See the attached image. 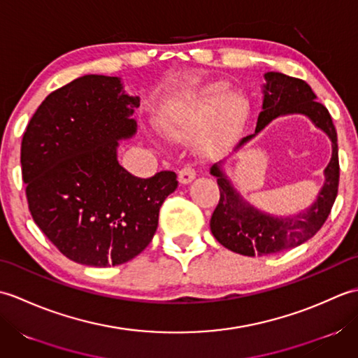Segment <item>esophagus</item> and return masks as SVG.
Instances as JSON below:
<instances>
[{"label": "esophagus", "mask_w": 358, "mask_h": 358, "mask_svg": "<svg viewBox=\"0 0 358 358\" xmlns=\"http://www.w3.org/2000/svg\"><path fill=\"white\" fill-rule=\"evenodd\" d=\"M195 178V171L192 166H185L183 169L178 172V180L181 185H189Z\"/></svg>", "instance_id": "34e87169"}]
</instances>
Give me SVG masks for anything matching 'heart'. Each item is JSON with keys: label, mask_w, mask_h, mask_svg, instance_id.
Masks as SVG:
<instances>
[{"label": "heart", "mask_w": 358, "mask_h": 358, "mask_svg": "<svg viewBox=\"0 0 358 358\" xmlns=\"http://www.w3.org/2000/svg\"><path fill=\"white\" fill-rule=\"evenodd\" d=\"M249 101L232 94L224 81H210L181 90L163 103L158 127L164 135L178 138L209 124L201 136V150L215 155L238 140L249 118Z\"/></svg>", "instance_id": "1"}]
</instances>
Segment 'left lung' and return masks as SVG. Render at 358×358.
<instances>
[{
    "label": "left lung",
    "instance_id": "1",
    "mask_svg": "<svg viewBox=\"0 0 358 358\" xmlns=\"http://www.w3.org/2000/svg\"><path fill=\"white\" fill-rule=\"evenodd\" d=\"M262 86L263 104L252 135L240 141V152L252 141L271 121L287 115H303L328 135L332 155L324 167L323 186L306 209L294 215L277 217L250 204L227 175V162L215 163L210 175L217 178L220 201L210 218V231L220 245L240 255L255 257L277 254L313 238L328 218L338 191V146L337 132L328 109L317 101V95L306 81L287 77L281 72H266ZM235 152V154H237Z\"/></svg>",
    "mask_w": 358,
    "mask_h": 358
}]
</instances>
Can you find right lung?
<instances>
[{"mask_svg":"<svg viewBox=\"0 0 358 358\" xmlns=\"http://www.w3.org/2000/svg\"><path fill=\"white\" fill-rule=\"evenodd\" d=\"M138 106L120 77L85 75L45 96L22 136L30 214L75 263L132 260L154 238L159 208L178 186L175 172L136 178L118 163L120 141L136 134Z\"/></svg>","mask_w":358,"mask_h":358,"instance_id":"obj_1","label":"right lung"}]
</instances>
